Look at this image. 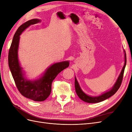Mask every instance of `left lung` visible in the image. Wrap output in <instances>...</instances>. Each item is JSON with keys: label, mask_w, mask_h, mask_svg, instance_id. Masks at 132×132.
Returning a JSON list of instances; mask_svg holds the SVG:
<instances>
[{"label": "left lung", "mask_w": 132, "mask_h": 132, "mask_svg": "<svg viewBox=\"0 0 132 132\" xmlns=\"http://www.w3.org/2000/svg\"><path fill=\"white\" fill-rule=\"evenodd\" d=\"M124 52H125V65H124L121 72L120 74H119V77L117 80L116 82V83L114 84V86L110 91L106 92V93L96 97L90 96L87 95L82 91L80 87L79 86V84L77 81V79H76V78H75V91L76 93H77V94L79 96V97L80 98L81 100L87 103H98V102L104 101L107 98H109V97L112 96L113 95L116 93L117 90L119 89V88L121 86L123 78L124 71H125V69L126 65V54L125 51Z\"/></svg>", "instance_id": "1"}]
</instances>
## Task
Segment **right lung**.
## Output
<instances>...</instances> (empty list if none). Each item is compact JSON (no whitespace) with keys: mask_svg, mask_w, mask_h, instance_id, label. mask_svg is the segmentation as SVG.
Returning a JSON list of instances; mask_svg holds the SVG:
<instances>
[{"mask_svg":"<svg viewBox=\"0 0 132 132\" xmlns=\"http://www.w3.org/2000/svg\"><path fill=\"white\" fill-rule=\"evenodd\" d=\"M40 21V20L38 19H32L18 28L14 36L8 55L9 67L18 90L23 96L35 101H45L49 96L53 80L60 72L69 65L68 61L54 63L47 69L40 79L30 81L24 78L22 68L20 65L18 60L20 35L30 25Z\"/></svg>","mask_w":132,"mask_h":132,"instance_id":"obj_1","label":"right lung"}]
</instances>
